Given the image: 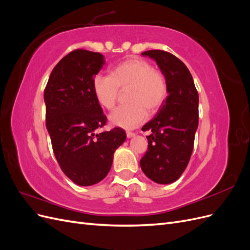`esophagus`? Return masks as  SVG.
<instances>
[{
	"label": "esophagus",
	"instance_id": "esophagus-1",
	"mask_svg": "<svg viewBox=\"0 0 250 250\" xmlns=\"http://www.w3.org/2000/svg\"><path fill=\"white\" fill-rule=\"evenodd\" d=\"M134 135H135V133H134V132H131V131H127V132H126V137H127L128 139L133 138Z\"/></svg>",
	"mask_w": 250,
	"mask_h": 250
}]
</instances>
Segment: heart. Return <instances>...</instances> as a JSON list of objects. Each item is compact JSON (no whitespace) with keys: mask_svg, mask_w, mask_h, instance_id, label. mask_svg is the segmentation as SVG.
Returning a JSON list of instances; mask_svg holds the SVG:
<instances>
[{"mask_svg":"<svg viewBox=\"0 0 250 250\" xmlns=\"http://www.w3.org/2000/svg\"><path fill=\"white\" fill-rule=\"evenodd\" d=\"M126 92L128 104L109 116V122L125 129L138 127L147 117L155 113L167 99L168 85L164 75L140 57L123 60L110 69V75L97 74L92 81L95 99L101 107L111 110L120 89Z\"/></svg>","mask_w":250,"mask_h":250,"instance_id":"b5f03b06","label":"heart"}]
</instances>
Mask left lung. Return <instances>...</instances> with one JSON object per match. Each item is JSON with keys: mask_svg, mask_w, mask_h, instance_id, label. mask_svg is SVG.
I'll return each mask as SVG.
<instances>
[{"mask_svg": "<svg viewBox=\"0 0 250 250\" xmlns=\"http://www.w3.org/2000/svg\"><path fill=\"white\" fill-rule=\"evenodd\" d=\"M143 56L154 59L167 81L168 97L155 117L143 126L150 130L148 150L140 162L145 175L156 184L176 181L190 161L198 127L199 97L186 64L162 50H150Z\"/></svg>", "mask_w": 250, "mask_h": 250, "instance_id": "8db88e82", "label": "left lung"}]
</instances>
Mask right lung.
<instances>
[{
	"label": "right lung",
	"mask_w": 250,
	"mask_h": 250,
	"mask_svg": "<svg viewBox=\"0 0 250 250\" xmlns=\"http://www.w3.org/2000/svg\"><path fill=\"white\" fill-rule=\"evenodd\" d=\"M104 63L100 53L72 51L53 69L43 94L53 152L62 172L82 187L105 178L113 153L126 140L119 127L95 132L107 121L92 89Z\"/></svg>",
	"instance_id": "right-lung-1"
}]
</instances>
